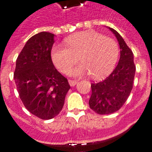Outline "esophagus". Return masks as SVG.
Returning <instances> with one entry per match:
<instances>
[{
	"label": "esophagus",
	"instance_id": "34e87169",
	"mask_svg": "<svg viewBox=\"0 0 152 152\" xmlns=\"http://www.w3.org/2000/svg\"><path fill=\"white\" fill-rule=\"evenodd\" d=\"M68 83H69L71 87H74L77 84V80H68Z\"/></svg>",
	"mask_w": 152,
	"mask_h": 152
}]
</instances>
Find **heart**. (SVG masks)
Wrapping results in <instances>:
<instances>
[{
	"instance_id": "b5f03b06",
	"label": "heart",
	"mask_w": 152,
	"mask_h": 152,
	"mask_svg": "<svg viewBox=\"0 0 152 152\" xmlns=\"http://www.w3.org/2000/svg\"><path fill=\"white\" fill-rule=\"evenodd\" d=\"M66 45L52 47V61L63 73H68L78 61L83 62L72 71L73 75L90 73L99 79L113 72L119 55L118 43L113 39L93 31L75 33L65 39Z\"/></svg>"
}]
</instances>
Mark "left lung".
<instances>
[{
  "label": "left lung",
  "instance_id": "obj_1",
  "mask_svg": "<svg viewBox=\"0 0 152 152\" xmlns=\"http://www.w3.org/2000/svg\"><path fill=\"white\" fill-rule=\"evenodd\" d=\"M117 39L120 58L113 72L103 81L91 83L89 106L98 114H110L121 108L133 88L135 65L133 53L117 31L108 27Z\"/></svg>",
  "mask_w": 152,
  "mask_h": 152
}]
</instances>
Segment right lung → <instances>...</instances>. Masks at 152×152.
Returning <instances> with one entry per match:
<instances>
[{
  "label": "right lung",
  "mask_w": 152,
  "mask_h": 152,
  "mask_svg": "<svg viewBox=\"0 0 152 152\" xmlns=\"http://www.w3.org/2000/svg\"><path fill=\"white\" fill-rule=\"evenodd\" d=\"M55 35L41 32L26 42L16 61L13 78L23 105L42 119L59 114L70 89L67 78L52 63Z\"/></svg>",
  "instance_id": "1"
}]
</instances>
